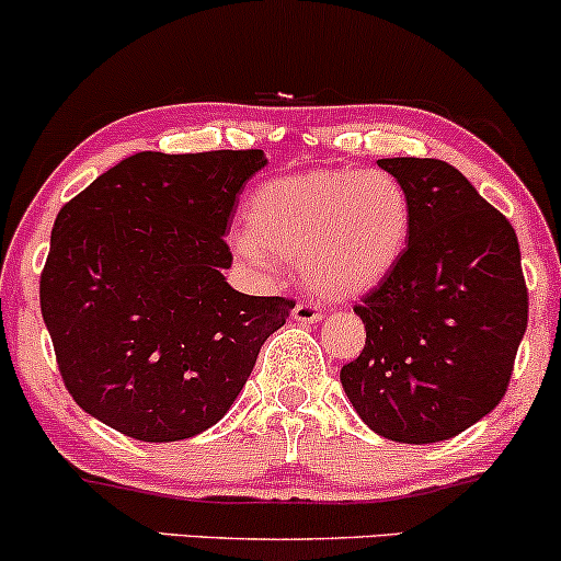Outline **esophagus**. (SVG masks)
Listing matches in <instances>:
<instances>
[{
  "label": "esophagus",
  "mask_w": 561,
  "mask_h": 561,
  "mask_svg": "<svg viewBox=\"0 0 561 561\" xmlns=\"http://www.w3.org/2000/svg\"><path fill=\"white\" fill-rule=\"evenodd\" d=\"M293 319L298 324H313V322H319V319H322V311H319L313 304H306V300H304V304H298L293 309Z\"/></svg>",
  "instance_id": "34e87169"
}]
</instances>
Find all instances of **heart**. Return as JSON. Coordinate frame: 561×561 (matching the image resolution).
<instances>
[{
	"instance_id": "heart-1",
	"label": "heart",
	"mask_w": 561,
	"mask_h": 561,
	"mask_svg": "<svg viewBox=\"0 0 561 561\" xmlns=\"http://www.w3.org/2000/svg\"><path fill=\"white\" fill-rule=\"evenodd\" d=\"M250 231L233 252L252 268L274 257L300 261L306 285L328 298L373 290L402 257L410 237V196L383 170H317L276 178L252 196Z\"/></svg>"
}]
</instances>
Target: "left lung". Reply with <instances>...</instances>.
Listing matches in <instances>:
<instances>
[{"instance_id": "left-lung-1", "label": "left lung", "mask_w": 561, "mask_h": 561, "mask_svg": "<svg viewBox=\"0 0 561 561\" xmlns=\"http://www.w3.org/2000/svg\"><path fill=\"white\" fill-rule=\"evenodd\" d=\"M410 196L408 248L356 317L367 341L343 365L348 402L404 445L458 436L497 408L527 330L516 233L442 159H378Z\"/></svg>"}]
</instances>
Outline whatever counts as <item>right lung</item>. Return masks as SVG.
Instances as JSON below:
<instances>
[{"instance_id":"obj_1","label":"right lung","mask_w":561,"mask_h":561,"mask_svg":"<svg viewBox=\"0 0 561 561\" xmlns=\"http://www.w3.org/2000/svg\"><path fill=\"white\" fill-rule=\"evenodd\" d=\"M266 153L140 151L60 207L39 304L73 402L140 442L229 412L293 300L226 282L239 191Z\"/></svg>"}]
</instances>
